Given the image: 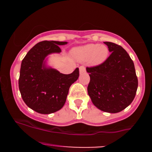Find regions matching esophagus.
<instances>
[{"label":"esophagus","instance_id":"34e87169","mask_svg":"<svg viewBox=\"0 0 152 152\" xmlns=\"http://www.w3.org/2000/svg\"><path fill=\"white\" fill-rule=\"evenodd\" d=\"M85 71H86V68H85L83 66H80V67H79L80 74H83V73H84Z\"/></svg>","mask_w":152,"mask_h":152}]
</instances>
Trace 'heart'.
<instances>
[{"label":"heart","mask_w":152,"mask_h":152,"mask_svg":"<svg viewBox=\"0 0 152 152\" xmlns=\"http://www.w3.org/2000/svg\"><path fill=\"white\" fill-rule=\"evenodd\" d=\"M109 49L104 45L90 43L83 46L74 48L72 54L80 61H90L93 65H99L106 60L109 56Z\"/></svg>","instance_id":"obj_1"}]
</instances>
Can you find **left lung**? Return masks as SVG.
Wrapping results in <instances>:
<instances>
[{"label":"left lung","instance_id":"8db88e82","mask_svg":"<svg viewBox=\"0 0 152 152\" xmlns=\"http://www.w3.org/2000/svg\"><path fill=\"white\" fill-rule=\"evenodd\" d=\"M111 55L103 64L86 68L88 94L94 105L104 112L121 111L133 102L138 87L133 61L121 46L104 42Z\"/></svg>","mask_w":152,"mask_h":152}]
</instances>
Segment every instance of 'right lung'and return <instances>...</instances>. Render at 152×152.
I'll return each mask as SVG.
<instances>
[{
  "label": "right lung",
  "instance_id": "add662e5",
  "mask_svg": "<svg viewBox=\"0 0 152 152\" xmlns=\"http://www.w3.org/2000/svg\"><path fill=\"white\" fill-rule=\"evenodd\" d=\"M66 41H44L28 52L20 66L18 86L23 102L36 112L49 114L65 104L69 90L79 76L78 68L64 74L47 64L48 56L61 52Z\"/></svg>",
  "mask_w": 152,
  "mask_h": 152
}]
</instances>
